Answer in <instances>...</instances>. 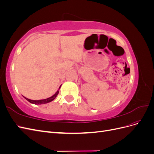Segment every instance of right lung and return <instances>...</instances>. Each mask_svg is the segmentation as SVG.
Instances as JSON below:
<instances>
[{
    "label": "right lung",
    "instance_id": "add662e5",
    "mask_svg": "<svg viewBox=\"0 0 154 154\" xmlns=\"http://www.w3.org/2000/svg\"><path fill=\"white\" fill-rule=\"evenodd\" d=\"M58 93H59V91H57V92H56L53 96H52L50 97H48V98H47V99L40 100H32L27 98V97H24L26 100H27L29 102H30L31 103L35 104V105H42V104L48 103H49V102H51V101H53L56 98V97H57V95L58 94Z\"/></svg>",
    "mask_w": 154,
    "mask_h": 154
}]
</instances>
